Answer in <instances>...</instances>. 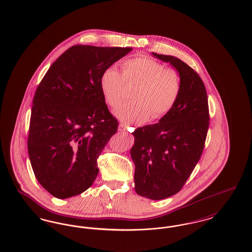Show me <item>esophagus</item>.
Segmentation results:
<instances>
[{"label":"esophagus","instance_id":"esophagus-1","mask_svg":"<svg viewBox=\"0 0 252 252\" xmlns=\"http://www.w3.org/2000/svg\"><path fill=\"white\" fill-rule=\"evenodd\" d=\"M127 126L126 125H125V124H120L119 125V131L122 132V133H126V130H127Z\"/></svg>","mask_w":252,"mask_h":252}]
</instances>
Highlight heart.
<instances>
[{
  "mask_svg": "<svg viewBox=\"0 0 252 252\" xmlns=\"http://www.w3.org/2000/svg\"><path fill=\"white\" fill-rule=\"evenodd\" d=\"M121 73L115 67L106 68L100 76V90L110 108H118L125 97V83L137 84L132 93L135 101L122 106L115 115L126 124L143 123L151 115L159 119L177 104L181 92L179 73L166 69L156 60L137 57L122 64Z\"/></svg>",
  "mask_w": 252,
  "mask_h": 252,
  "instance_id": "obj_1",
  "label": "heart"
}]
</instances>
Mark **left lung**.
<instances>
[{"mask_svg": "<svg viewBox=\"0 0 252 252\" xmlns=\"http://www.w3.org/2000/svg\"><path fill=\"white\" fill-rule=\"evenodd\" d=\"M179 72L181 92L173 109L158 123L133 132L130 150L135 164V191L160 200L180 192L203 151L209 127L208 97L203 81L192 68L173 56L152 53Z\"/></svg>", "mask_w": 252, "mask_h": 252, "instance_id": "left-lung-1", "label": "left lung"}]
</instances>
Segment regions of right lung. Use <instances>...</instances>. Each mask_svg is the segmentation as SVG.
I'll use <instances>...</instances> for the list:
<instances>
[{
    "label": "right lung",
    "mask_w": 252,
    "mask_h": 252,
    "mask_svg": "<svg viewBox=\"0 0 252 252\" xmlns=\"http://www.w3.org/2000/svg\"><path fill=\"white\" fill-rule=\"evenodd\" d=\"M129 47L75 45L50 67L33 99L28 154L39 184L57 198L89 189L97 158L118 128L100 90L102 72Z\"/></svg>",
    "instance_id": "obj_1"
}]
</instances>
